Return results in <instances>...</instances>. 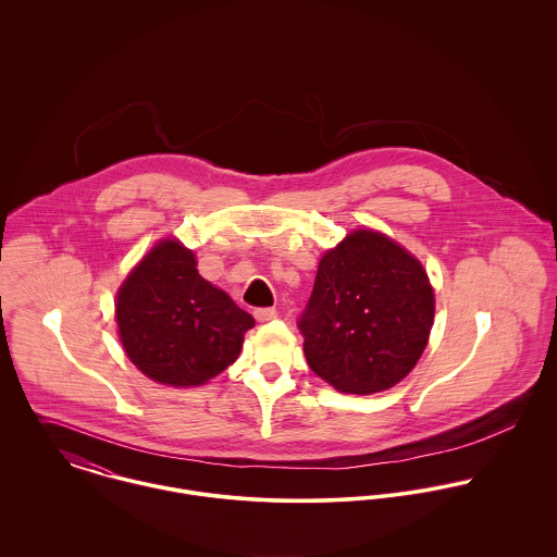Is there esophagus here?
<instances>
[{
    "label": "esophagus",
    "mask_w": 557,
    "mask_h": 557,
    "mask_svg": "<svg viewBox=\"0 0 557 557\" xmlns=\"http://www.w3.org/2000/svg\"><path fill=\"white\" fill-rule=\"evenodd\" d=\"M255 319L257 321H270V319L276 318V311L274 309H268V307H263V309H255Z\"/></svg>",
    "instance_id": "obj_1"
}]
</instances>
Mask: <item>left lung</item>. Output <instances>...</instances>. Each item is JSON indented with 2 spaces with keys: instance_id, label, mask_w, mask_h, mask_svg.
I'll return each mask as SVG.
<instances>
[{
  "instance_id": "8db88e82",
  "label": "left lung",
  "mask_w": 557,
  "mask_h": 557,
  "mask_svg": "<svg viewBox=\"0 0 557 557\" xmlns=\"http://www.w3.org/2000/svg\"><path fill=\"white\" fill-rule=\"evenodd\" d=\"M433 315L420 261L388 236L358 230L321 257L298 327L313 373L341 393L373 395L416 367Z\"/></svg>"
}]
</instances>
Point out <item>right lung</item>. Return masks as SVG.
Returning <instances> with one entry per match:
<instances>
[{"mask_svg": "<svg viewBox=\"0 0 557 557\" xmlns=\"http://www.w3.org/2000/svg\"><path fill=\"white\" fill-rule=\"evenodd\" d=\"M126 356L150 380L199 386L236 362L255 319L197 272L193 250L162 239L117 292Z\"/></svg>", "mask_w": 557, "mask_h": 557, "instance_id": "obj_1", "label": "right lung"}]
</instances>
